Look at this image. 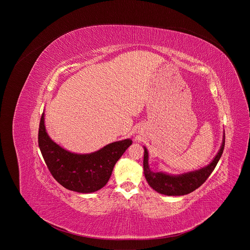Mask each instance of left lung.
I'll list each match as a JSON object with an SVG mask.
<instances>
[{"mask_svg":"<svg viewBox=\"0 0 250 250\" xmlns=\"http://www.w3.org/2000/svg\"><path fill=\"white\" fill-rule=\"evenodd\" d=\"M144 156V171L148 185L157 193L166 196H183L198 189L216 168L225 148V133L222 146L209 164L195 171L186 172L179 175L168 174L165 172H153L148 164V150L146 146Z\"/></svg>","mask_w":250,"mask_h":250,"instance_id":"1","label":"left lung"}]
</instances>
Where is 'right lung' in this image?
<instances>
[{
	"label": "right lung",
	"mask_w": 250,
	"mask_h": 250,
	"mask_svg": "<svg viewBox=\"0 0 250 250\" xmlns=\"http://www.w3.org/2000/svg\"><path fill=\"white\" fill-rule=\"evenodd\" d=\"M131 144L132 140L126 138L95 152L74 153L50 138L44 125V113L41 119L39 146L43 159L54 179L70 191L89 194L102 189L108 183L117 161Z\"/></svg>",
	"instance_id": "1"
}]
</instances>
